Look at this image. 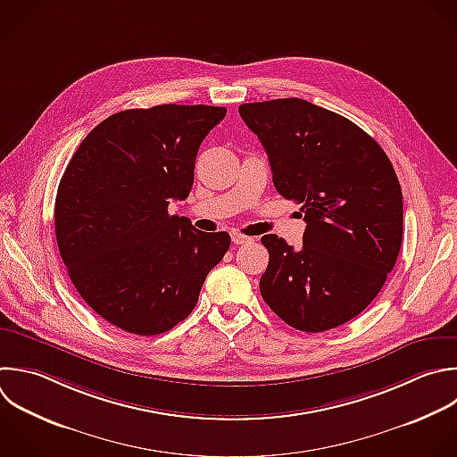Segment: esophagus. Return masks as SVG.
Returning <instances> with one entry per match:
<instances>
[{
	"mask_svg": "<svg viewBox=\"0 0 457 457\" xmlns=\"http://www.w3.org/2000/svg\"><path fill=\"white\" fill-rule=\"evenodd\" d=\"M232 241H234L236 245H248V243L253 241V237L245 236V234H241V232H232Z\"/></svg>",
	"mask_w": 457,
	"mask_h": 457,
	"instance_id": "1",
	"label": "esophagus"
}]
</instances>
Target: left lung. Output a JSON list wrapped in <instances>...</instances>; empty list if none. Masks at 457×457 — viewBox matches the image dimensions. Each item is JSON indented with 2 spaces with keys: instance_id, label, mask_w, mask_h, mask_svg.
Segmentation results:
<instances>
[{
  "instance_id": "8db88e82",
  "label": "left lung",
  "mask_w": 457,
  "mask_h": 457,
  "mask_svg": "<svg viewBox=\"0 0 457 457\" xmlns=\"http://www.w3.org/2000/svg\"><path fill=\"white\" fill-rule=\"evenodd\" d=\"M239 116L262 143L278 195L300 204L307 223L300 250L261 237L264 302L303 332L350 321L400 252L402 189L387 155L350 120L300 98L243 104Z\"/></svg>"
}]
</instances>
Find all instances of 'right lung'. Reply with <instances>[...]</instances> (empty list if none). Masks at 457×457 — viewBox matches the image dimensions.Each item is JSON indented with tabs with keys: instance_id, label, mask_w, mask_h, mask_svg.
Returning a JSON list of instances; mask_svg holds the SVG:
<instances>
[{
	"instance_id": "add662e5",
	"label": "right lung",
	"mask_w": 457,
	"mask_h": 457,
	"mask_svg": "<svg viewBox=\"0 0 457 457\" xmlns=\"http://www.w3.org/2000/svg\"><path fill=\"white\" fill-rule=\"evenodd\" d=\"M225 114L171 104L121 111L71 157L55 200L57 245L77 291L109 323L137 336L171 330L227 253V232L168 212L189 196L198 148Z\"/></svg>"
}]
</instances>
